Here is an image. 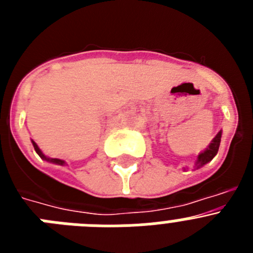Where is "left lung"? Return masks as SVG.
Listing matches in <instances>:
<instances>
[{"label":"left lung","instance_id":"8db88e82","mask_svg":"<svg viewBox=\"0 0 253 253\" xmlns=\"http://www.w3.org/2000/svg\"><path fill=\"white\" fill-rule=\"evenodd\" d=\"M220 137H222V131H219V133L216 134L215 138L213 139V142L210 143L209 148H208L207 151H204L203 153L199 154V157H198L199 166H204L205 163L210 162V161L214 158V156L218 153L219 144H220Z\"/></svg>","mask_w":253,"mask_h":253}]
</instances>
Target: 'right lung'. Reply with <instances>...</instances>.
I'll return each mask as SVG.
<instances>
[{
  "label": "right lung",
  "instance_id": "obj_1",
  "mask_svg": "<svg viewBox=\"0 0 253 253\" xmlns=\"http://www.w3.org/2000/svg\"><path fill=\"white\" fill-rule=\"evenodd\" d=\"M33 146H34V149H35V151H37V153L39 154L40 157L44 158V160H48V161H50V162H53V163H58V165H64V161L58 160V158H50V160H49V158H46L45 156H44V154L42 153V151H40L39 147L37 146V143H35V142H33Z\"/></svg>",
  "mask_w": 253,
  "mask_h": 253
}]
</instances>
